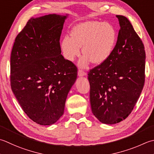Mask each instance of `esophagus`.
<instances>
[{
	"label": "esophagus",
	"mask_w": 154,
	"mask_h": 154,
	"mask_svg": "<svg viewBox=\"0 0 154 154\" xmlns=\"http://www.w3.org/2000/svg\"><path fill=\"white\" fill-rule=\"evenodd\" d=\"M86 75V73L84 71H83V70H81V69H79V71H78V75H79V76H84V75Z\"/></svg>",
	"instance_id": "esophagus-1"
}]
</instances>
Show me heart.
<instances>
[{"mask_svg": "<svg viewBox=\"0 0 154 154\" xmlns=\"http://www.w3.org/2000/svg\"><path fill=\"white\" fill-rule=\"evenodd\" d=\"M71 37L66 36L63 39L61 49L68 61H73L81 53L82 47L83 57L79 65L85 67L90 61L93 64L103 63L112 51L116 40V31L109 23L87 21L75 26Z\"/></svg>", "mask_w": 154, "mask_h": 154, "instance_id": "obj_1", "label": "heart"}]
</instances>
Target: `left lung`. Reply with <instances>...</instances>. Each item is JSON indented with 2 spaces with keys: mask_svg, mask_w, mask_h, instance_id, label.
Returning a JSON list of instances; mask_svg holds the SVG:
<instances>
[{
  "mask_svg": "<svg viewBox=\"0 0 154 154\" xmlns=\"http://www.w3.org/2000/svg\"><path fill=\"white\" fill-rule=\"evenodd\" d=\"M116 17L120 29L116 46L103 63L88 72L92 113L105 124L127 118L145 83L146 52L142 41L127 18Z\"/></svg>",
  "mask_w": 154,
  "mask_h": 154,
  "instance_id": "1",
  "label": "left lung"
}]
</instances>
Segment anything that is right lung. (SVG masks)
<instances>
[{
    "label": "right lung",
    "mask_w": 154,
    "mask_h": 154,
    "mask_svg": "<svg viewBox=\"0 0 154 154\" xmlns=\"http://www.w3.org/2000/svg\"><path fill=\"white\" fill-rule=\"evenodd\" d=\"M66 16L30 19L15 38L11 55V87L26 116L42 125L55 123L77 79V68L61 55Z\"/></svg>",
    "instance_id": "1"
}]
</instances>
